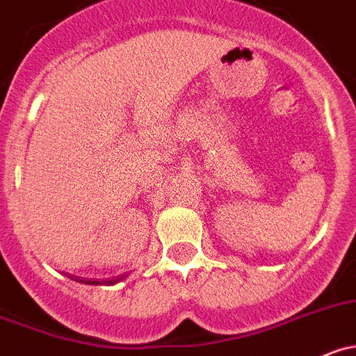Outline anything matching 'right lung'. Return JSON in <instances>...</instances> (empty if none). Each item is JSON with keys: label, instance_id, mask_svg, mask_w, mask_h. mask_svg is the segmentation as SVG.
I'll use <instances>...</instances> for the list:
<instances>
[{"label": "right lung", "instance_id": "1", "mask_svg": "<svg viewBox=\"0 0 356 356\" xmlns=\"http://www.w3.org/2000/svg\"><path fill=\"white\" fill-rule=\"evenodd\" d=\"M125 277V274H122V276H115L111 277V280H103V282H97V280H82V277H76V282L80 283H86V285H115V283L122 282ZM74 280V277H73Z\"/></svg>", "mask_w": 356, "mask_h": 356}]
</instances>
